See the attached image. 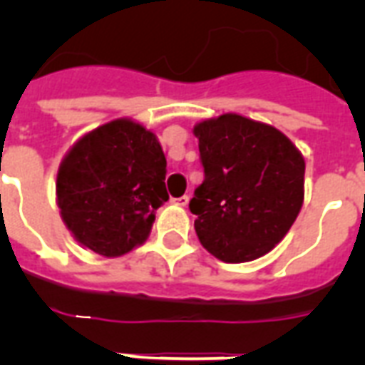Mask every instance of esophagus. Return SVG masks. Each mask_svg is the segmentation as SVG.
Wrapping results in <instances>:
<instances>
[{
  "label": "esophagus",
  "instance_id": "obj_1",
  "mask_svg": "<svg viewBox=\"0 0 365 365\" xmlns=\"http://www.w3.org/2000/svg\"><path fill=\"white\" fill-rule=\"evenodd\" d=\"M172 202H174V205H178V206H187L189 197H187V195H183V197H178V199H172Z\"/></svg>",
  "mask_w": 365,
  "mask_h": 365
}]
</instances>
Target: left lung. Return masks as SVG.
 I'll return each instance as SVG.
<instances>
[{
  "mask_svg": "<svg viewBox=\"0 0 365 365\" xmlns=\"http://www.w3.org/2000/svg\"><path fill=\"white\" fill-rule=\"evenodd\" d=\"M205 182L189 202L200 244L225 263L269 254L305 197V159L286 134L223 113L195 125Z\"/></svg>",
  "mask_w": 365,
  "mask_h": 365,
  "instance_id": "1",
  "label": "left lung"
}]
</instances>
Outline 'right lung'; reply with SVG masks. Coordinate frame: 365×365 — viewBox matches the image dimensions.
Segmentation results:
<instances>
[{"mask_svg": "<svg viewBox=\"0 0 365 365\" xmlns=\"http://www.w3.org/2000/svg\"><path fill=\"white\" fill-rule=\"evenodd\" d=\"M166 159L153 132L115 119L77 140L58 166L56 205L73 239L104 257L145 242L168 200Z\"/></svg>", "mask_w": 365, "mask_h": 365, "instance_id": "obj_1", "label": "right lung"}]
</instances>
